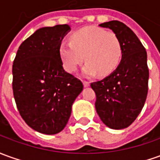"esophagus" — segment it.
Instances as JSON below:
<instances>
[{"mask_svg": "<svg viewBox=\"0 0 160 160\" xmlns=\"http://www.w3.org/2000/svg\"><path fill=\"white\" fill-rule=\"evenodd\" d=\"M82 83H83L84 87H88L89 85H90V82H88V81H83V82H82Z\"/></svg>", "mask_w": 160, "mask_h": 160, "instance_id": "34e87169", "label": "esophagus"}]
</instances>
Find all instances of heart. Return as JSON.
<instances>
[{"label":"heart","mask_w":160,"mask_h":160,"mask_svg":"<svg viewBox=\"0 0 160 160\" xmlns=\"http://www.w3.org/2000/svg\"><path fill=\"white\" fill-rule=\"evenodd\" d=\"M59 55L64 69L70 73L77 71L85 59L88 61L83 68L85 76L91 77L98 71L107 76L119 64L122 46L115 33L86 27L73 33L70 42H62Z\"/></svg>","instance_id":"obj_1"}]
</instances>
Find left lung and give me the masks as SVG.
Masks as SVG:
<instances>
[{
  "instance_id": "1",
  "label": "left lung",
  "mask_w": 160,
  "mask_h": 160,
  "mask_svg": "<svg viewBox=\"0 0 160 160\" xmlns=\"http://www.w3.org/2000/svg\"><path fill=\"white\" fill-rule=\"evenodd\" d=\"M112 29L119 38L122 59L118 68L101 81L91 82L96 110L108 127H128L144 107L148 92L149 69L145 47L135 33L118 21L99 25Z\"/></svg>"
}]
</instances>
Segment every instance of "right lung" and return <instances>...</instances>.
I'll use <instances>...</instances> for the list:
<instances>
[{"mask_svg": "<svg viewBox=\"0 0 160 160\" xmlns=\"http://www.w3.org/2000/svg\"><path fill=\"white\" fill-rule=\"evenodd\" d=\"M67 24L37 29L20 45L13 62V93L20 115L33 130L52 135L68 123L82 82L66 72L59 45Z\"/></svg>", "mask_w": 160, "mask_h": 160, "instance_id": "1", "label": "right lung"}]
</instances>
